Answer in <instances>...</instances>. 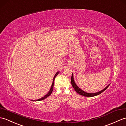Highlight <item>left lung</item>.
<instances>
[{
    "instance_id": "1",
    "label": "left lung",
    "mask_w": 126,
    "mask_h": 126,
    "mask_svg": "<svg viewBox=\"0 0 126 126\" xmlns=\"http://www.w3.org/2000/svg\"><path fill=\"white\" fill-rule=\"evenodd\" d=\"M71 85H72V86L73 87V88L75 89V90L76 91L77 93H78L79 94H80L81 95H83V96H89V97H91V96H94L98 95L99 94H101V93L102 92H103L105 90H106L108 88V87H109V85H110V84H109V85L107 86L104 89L100 91H99V92H96V93H87L86 92L84 91H83L82 90H81L79 88V87L75 83V81H74V76H73V74L72 75V76H71Z\"/></svg>"
}]
</instances>
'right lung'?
<instances>
[{
  "instance_id": "right-lung-1",
  "label": "right lung",
  "mask_w": 126,
  "mask_h": 126,
  "mask_svg": "<svg viewBox=\"0 0 126 126\" xmlns=\"http://www.w3.org/2000/svg\"><path fill=\"white\" fill-rule=\"evenodd\" d=\"M58 74H59V71H58V72L56 73V74L55 75V76H54V79H53V81H52V85H51V88H50V89L49 91V92L47 93V94L46 95H45V96H44L43 97H42V98H40V99H37V100H32V101H41V100H43V99H46V98H47L48 96H49L50 95V94H51L52 91H53V89H54V80H55V77H56L57 76V75H58Z\"/></svg>"
}]
</instances>
